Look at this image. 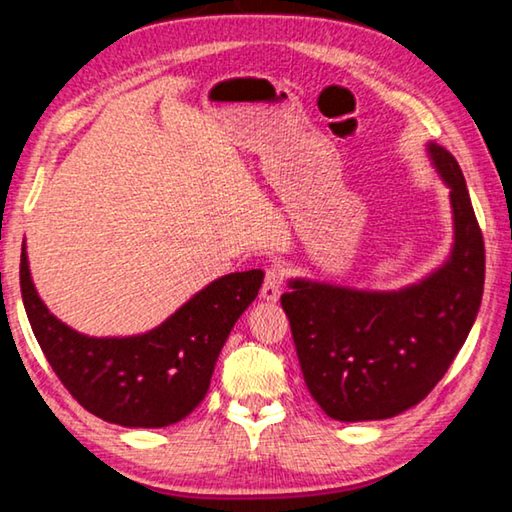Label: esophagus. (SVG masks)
Wrapping results in <instances>:
<instances>
[{
	"label": "esophagus",
	"mask_w": 512,
	"mask_h": 512,
	"mask_svg": "<svg viewBox=\"0 0 512 512\" xmlns=\"http://www.w3.org/2000/svg\"><path fill=\"white\" fill-rule=\"evenodd\" d=\"M282 285H285V271H282L278 264H273L271 269L266 271L264 285L259 294H262L264 300H271V303H275V300H278L282 294Z\"/></svg>",
	"instance_id": "34e87169"
}]
</instances>
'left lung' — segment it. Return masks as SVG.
<instances>
[{
  "label": "left lung",
  "instance_id": "left-lung-1",
  "mask_svg": "<svg viewBox=\"0 0 512 512\" xmlns=\"http://www.w3.org/2000/svg\"><path fill=\"white\" fill-rule=\"evenodd\" d=\"M426 150L453 214L451 255L440 269L396 291L294 278L280 298L305 385L337 421L389 419L426 399L481 307L485 248L465 177L442 145Z\"/></svg>",
  "mask_w": 512,
  "mask_h": 512
}]
</instances>
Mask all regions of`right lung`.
<instances>
[{
  "mask_svg": "<svg viewBox=\"0 0 512 512\" xmlns=\"http://www.w3.org/2000/svg\"><path fill=\"white\" fill-rule=\"evenodd\" d=\"M262 280L259 269L227 273L157 328L129 337H88L56 319L40 300L24 243L20 259L22 303L47 362L88 412L125 428L170 426L198 408L218 353Z\"/></svg>",
  "mask_w": 512,
  "mask_h": 512,
  "instance_id": "add662e5",
  "label": "right lung"
}]
</instances>
